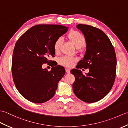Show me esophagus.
Masks as SVG:
<instances>
[{"label":"esophagus","mask_w":128,"mask_h":128,"mask_svg":"<svg viewBox=\"0 0 128 128\" xmlns=\"http://www.w3.org/2000/svg\"><path fill=\"white\" fill-rule=\"evenodd\" d=\"M66 72L67 73V74H69V73L70 72V70L69 69H66Z\"/></svg>","instance_id":"1"}]
</instances>
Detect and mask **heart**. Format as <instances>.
Instances as JSON below:
<instances>
[{
    "instance_id": "heart-1",
    "label": "heart",
    "mask_w": 128,
    "mask_h": 128,
    "mask_svg": "<svg viewBox=\"0 0 128 128\" xmlns=\"http://www.w3.org/2000/svg\"><path fill=\"white\" fill-rule=\"evenodd\" d=\"M66 38L74 46V47L81 51V48L85 44L86 40L84 35L77 31L72 30L70 31L66 36ZM62 44V40L60 38L57 39L54 43V50L56 52H58ZM77 61L76 58L74 57L68 56H62L59 59V63L62 66L70 67L74 62Z\"/></svg>"
}]
</instances>
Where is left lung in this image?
<instances>
[{
  "instance_id": "left-lung-1",
  "label": "left lung",
  "mask_w": 128,
  "mask_h": 128,
  "mask_svg": "<svg viewBox=\"0 0 128 128\" xmlns=\"http://www.w3.org/2000/svg\"><path fill=\"white\" fill-rule=\"evenodd\" d=\"M85 37L86 50L76 68L71 73L75 80L72 84L75 94L80 100L93 103L102 99L109 93L114 82L116 59L113 46L104 32L90 25L78 24ZM89 69L86 76L78 68Z\"/></svg>"
}]
</instances>
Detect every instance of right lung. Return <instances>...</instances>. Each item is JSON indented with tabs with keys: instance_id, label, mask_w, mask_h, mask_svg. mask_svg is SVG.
<instances>
[{
	"instance_id": "right-lung-1",
	"label": "right lung",
	"mask_w": 128,
	"mask_h": 128,
	"mask_svg": "<svg viewBox=\"0 0 128 128\" xmlns=\"http://www.w3.org/2000/svg\"><path fill=\"white\" fill-rule=\"evenodd\" d=\"M68 30L58 25H38L26 31L16 42L12 54V75L16 88L30 102L42 103L55 94L66 70L60 66L50 72L42 68L54 56V43Z\"/></svg>"
}]
</instances>
